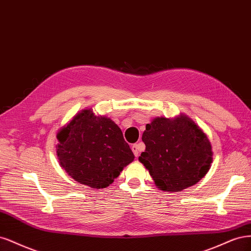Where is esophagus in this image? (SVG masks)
Masks as SVG:
<instances>
[{"label": "esophagus", "mask_w": 251, "mask_h": 251, "mask_svg": "<svg viewBox=\"0 0 251 251\" xmlns=\"http://www.w3.org/2000/svg\"><path fill=\"white\" fill-rule=\"evenodd\" d=\"M131 150L133 152V154L137 157L140 154V151H141V144H133L131 146Z\"/></svg>", "instance_id": "obj_1"}]
</instances>
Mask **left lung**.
<instances>
[{
	"mask_svg": "<svg viewBox=\"0 0 251 251\" xmlns=\"http://www.w3.org/2000/svg\"><path fill=\"white\" fill-rule=\"evenodd\" d=\"M142 141L146 150L139 160L161 191L180 192L192 187L203 178L213 163L208 137L183 114L154 118L146 125Z\"/></svg>",
	"mask_w": 251,
	"mask_h": 251,
	"instance_id": "obj_1",
	"label": "left lung"
}]
</instances>
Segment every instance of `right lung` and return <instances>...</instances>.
<instances>
[{
  "instance_id": "add662e5",
  "label": "right lung",
  "mask_w": 251,
  "mask_h": 251,
  "mask_svg": "<svg viewBox=\"0 0 251 251\" xmlns=\"http://www.w3.org/2000/svg\"><path fill=\"white\" fill-rule=\"evenodd\" d=\"M59 165L73 179L104 189L134 159L122 130L111 119L85 108L57 132Z\"/></svg>"
}]
</instances>
